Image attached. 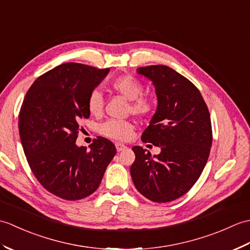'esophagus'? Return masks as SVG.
Wrapping results in <instances>:
<instances>
[{
    "label": "esophagus",
    "mask_w": 250,
    "mask_h": 250,
    "mask_svg": "<svg viewBox=\"0 0 250 250\" xmlns=\"http://www.w3.org/2000/svg\"><path fill=\"white\" fill-rule=\"evenodd\" d=\"M115 146H116V149H117V151H118V152L125 150V148H126V146L124 145V144H121V143H116Z\"/></svg>",
    "instance_id": "obj_1"
}]
</instances>
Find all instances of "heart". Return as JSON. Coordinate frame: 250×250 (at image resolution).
<instances>
[{
    "label": "heart",
    "mask_w": 250,
    "mask_h": 250,
    "mask_svg": "<svg viewBox=\"0 0 250 250\" xmlns=\"http://www.w3.org/2000/svg\"><path fill=\"white\" fill-rule=\"evenodd\" d=\"M109 89L130 101L129 110L132 114L147 117L155 110V101L150 97L143 95L144 87L141 82L133 76L122 75L113 79L109 83ZM103 104L102 94L98 90H93L87 100V108L90 115L100 116L102 114ZM133 125L129 121L107 120L101 125L100 133L111 140L126 141L133 133Z\"/></svg>",
    "instance_id": "obj_1"
}]
</instances>
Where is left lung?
Segmentation results:
<instances>
[{"label":"left lung","mask_w":250,"mask_h":250,"mask_svg":"<svg viewBox=\"0 0 250 250\" xmlns=\"http://www.w3.org/2000/svg\"><path fill=\"white\" fill-rule=\"evenodd\" d=\"M152 82L158 107L142 141L161 147V152L134 146L132 179L139 192L157 203L176 200L193 187L209 156L213 132L210 115L199 89L167 65L137 68Z\"/></svg>","instance_id":"1"}]
</instances>
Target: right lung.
Returning <instances> with one entry per match:
<instances>
[{
	"instance_id": "add662e5",
	"label": "right lung",
	"mask_w": 250,
	"mask_h": 250,
	"mask_svg": "<svg viewBox=\"0 0 250 250\" xmlns=\"http://www.w3.org/2000/svg\"><path fill=\"white\" fill-rule=\"evenodd\" d=\"M109 68L63 63L32 84L21 105L19 135L31 171L50 193L67 201L92 194L116 155L109 140L99 136L87 147L76 140L89 118V94Z\"/></svg>"
}]
</instances>
